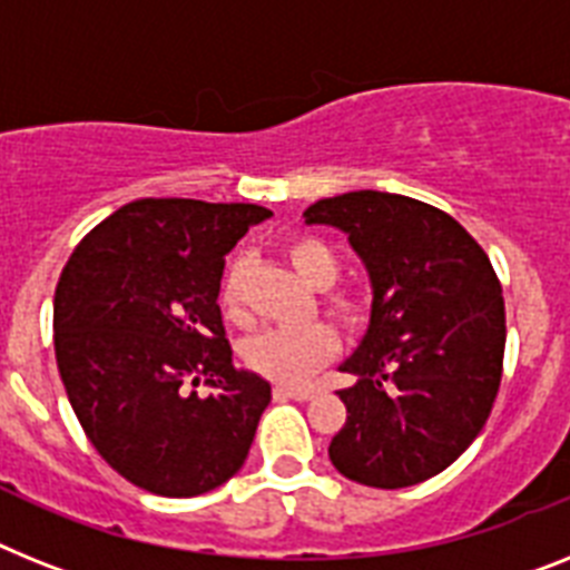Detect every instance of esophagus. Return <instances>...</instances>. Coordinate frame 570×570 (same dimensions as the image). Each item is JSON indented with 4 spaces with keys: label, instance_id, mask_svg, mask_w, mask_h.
<instances>
[{
    "label": "esophagus",
    "instance_id": "obj_1",
    "mask_svg": "<svg viewBox=\"0 0 570 570\" xmlns=\"http://www.w3.org/2000/svg\"><path fill=\"white\" fill-rule=\"evenodd\" d=\"M276 399H294V402H308L314 396V387H288V384H276Z\"/></svg>",
    "mask_w": 570,
    "mask_h": 570
}]
</instances>
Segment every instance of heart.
I'll use <instances>...</instances> for the list:
<instances>
[{
    "label": "heart",
    "instance_id": "heart-1",
    "mask_svg": "<svg viewBox=\"0 0 570 570\" xmlns=\"http://www.w3.org/2000/svg\"><path fill=\"white\" fill-rule=\"evenodd\" d=\"M288 258L294 271L303 276L314 288H328L335 285L341 274V262L335 250L323 244L320 238H296L288 244ZM218 303L229 320L244 317L242 305V262H233L220 282ZM328 312L337 314L343 323H358L361 305L350 294H328L326 296ZM337 352V335L326 323H308V326L296 328H267L262 335L250 337L242 346L244 364L250 366L253 373L265 375L271 381L282 384H299L326 364Z\"/></svg>",
    "mask_w": 570,
    "mask_h": 570
}]
</instances>
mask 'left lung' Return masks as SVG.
<instances>
[{
	"label": "left lung",
	"mask_w": 570,
	"mask_h": 570,
	"mask_svg": "<svg viewBox=\"0 0 570 570\" xmlns=\"http://www.w3.org/2000/svg\"><path fill=\"white\" fill-rule=\"evenodd\" d=\"M350 235L373 285L370 326L343 361L346 425L328 458L343 478L402 489L434 478L487 425L504 370V296L458 220L390 191H346L303 212Z\"/></svg>",
	"instance_id": "8db88e82"
}]
</instances>
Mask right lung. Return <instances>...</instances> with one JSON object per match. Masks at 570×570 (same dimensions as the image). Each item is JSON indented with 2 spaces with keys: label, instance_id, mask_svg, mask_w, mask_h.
I'll return each mask as SVG.
<instances>
[{
  "label": "right lung",
  "instance_id": "add662e5",
  "mask_svg": "<svg viewBox=\"0 0 570 570\" xmlns=\"http://www.w3.org/2000/svg\"><path fill=\"white\" fill-rule=\"evenodd\" d=\"M274 212L142 197L75 247L55 291V358L75 416L134 487L204 495L247 460L271 384L235 370L224 256ZM200 380L215 386L197 397Z\"/></svg>",
  "mask_w": 570,
  "mask_h": 570
}]
</instances>
